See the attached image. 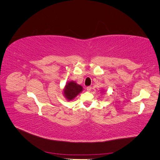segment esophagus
Returning <instances> with one entry per match:
<instances>
[{"instance_id":"obj_1","label":"esophagus","mask_w":160,"mask_h":160,"mask_svg":"<svg viewBox=\"0 0 160 160\" xmlns=\"http://www.w3.org/2000/svg\"><path fill=\"white\" fill-rule=\"evenodd\" d=\"M86 89L88 91H90L91 90V87H88V88H86Z\"/></svg>"}]
</instances>
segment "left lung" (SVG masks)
Returning <instances> with one entry per match:
<instances>
[{
	"mask_svg": "<svg viewBox=\"0 0 160 160\" xmlns=\"http://www.w3.org/2000/svg\"><path fill=\"white\" fill-rule=\"evenodd\" d=\"M103 92H104V91H103Z\"/></svg>",
	"mask_w": 160,
	"mask_h": 160,
	"instance_id": "8db88e82",
	"label": "left lung"
}]
</instances>
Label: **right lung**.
Segmentation results:
<instances>
[{
    "label": "right lung",
    "mask_w": 160,
    "mask_h": 160,
    "mask_svg": "<svg viewBox=\"0 0 160 160\" xmlns=\"http://www.w3.org/2000/svg\"><path fill=\"white\" fill-rule=\"evenodd\" d=\"M83 91L82 86L77 84L75 81H69L66 83L63 89V95L67 101L75 99L80 93Z\"/></svg>",
    "instance_id": "right-lung-1"
}]
</instances>
